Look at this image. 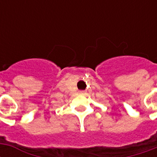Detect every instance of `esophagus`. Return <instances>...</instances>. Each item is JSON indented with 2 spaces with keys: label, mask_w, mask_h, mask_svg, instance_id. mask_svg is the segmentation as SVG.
<instances>
[{
  "label": "esophagus",
  "mask_w": 157,
  "mask_h": 157,
  "mask_svg": "<svg viewBox=\"0 0 157 157\" xmlns=\"http://www.w3.org/2000/svg\"><path fill=\"white\" fill-rule=\"evenodd\" d=\"M80 94H85V91H80Z\"/></svg>",
  "instance_id": "obj_1"
}]
</instances>
